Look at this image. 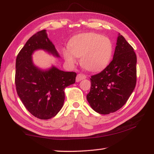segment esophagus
<instances>
[{
	"mask_svg": "<svg viewBox=\"0 0 154 154\" xmlns=\"http://www.w3.org/2000/svg\"><path fill=\"white\" fill-rule=\"evenodd\" d=\"M86 78V76H85V75L83 74H78L77 75V77H76V82H79L80 81H82L83 79H84Z\"/></svg>",
	"mask_w": 154,
	"mask_h": 154,
	"instance_id": "esophagus-1",
	"label": "esophagus"
}]
</instances>
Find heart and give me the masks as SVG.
Masks as SVG:
<instances>
[{
	"instance_id": "1",
	"label": "heart",
	"mask_w": 154,
	"mask_h": 154,
	"mask_svg": "<svg viewBox=\"0 0 154 154\" xmlns=\"http://www.w3.org/2000/svg\"><path fill=\"white\" fill-rule=\"evenodd\" d=\"M69 49L64 51V56L70 64L81 58V64L88 71H100L109 63L113 47L110 40L96 33H83L74 36L70 41Z\"/></svg>"
}]
</instances>
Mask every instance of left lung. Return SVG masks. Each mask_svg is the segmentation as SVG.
I'll use <instances>...</instances> for the list:
<instances>
[{
	"label": "left lung",
	"mask_w": 154,
	"mask_h": 154,
	"mask_svg": "<svg viewBox=\"0 0 154 154\" xmlns=\"http://www.w3.org/2000/svg\"><path fill=\"white\" fill-rule=\"evenodd\" d=\"M136 65L133 48L119 34L113 60L90 79L91 88L87 100L91 107L103 115L122 108L136 86Z\"/></svg>",
	"instance_id": "8db88e82"
}]
</instances>
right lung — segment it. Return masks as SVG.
I'll list each match as a JSON object with an SVG mask.
<instances>
[{"label": "right lung", "mask_w": 154, "mask_h": 154, "mask_svg": "<svg viewBox=\"0 0 154 154\" xmlns=\"http://www.w3.org/2000/svg\"><path fill=\"white\" fill-rule=\"evenodd\" d=\"M38 49L60 57L46 30L36 32L17 56L15 83L17 94L27 110L38 119H48L60 111L65 98L64 89L75 83L77 73L60 71L54 66L48 70L36 66L32 55Z\"/></svg>", "instance_id": "1"}]
</instances>
